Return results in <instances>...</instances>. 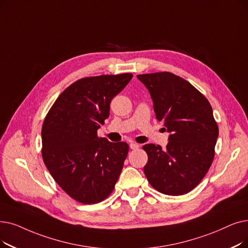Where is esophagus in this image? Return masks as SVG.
<instances>
[{
	"instance_id": "obj_1",
	"label": "esophagus",
	"mask_w": 248,
	"mask_h": 248,
	"mask_svg": "<svg viewBox=\"0 0 248 248\" xmlns=\"http://www.w3.org/2000/svg\"><path fill=\"white\" fill-rule=\"evenodd\" d=\"M139 147H140V146H139V144H137V143L132 142V143L130 144V148H131L132 150H137Z\"/></svg>"
}]
</instances>
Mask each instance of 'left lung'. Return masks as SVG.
Here are the masks:
<instances>
[{
	"label": "left lung",
	"mask_w": 248,
	"mask_h": 248,
	"mask_svg": "<svg viewBox=\"0 0 248 248\" xmlns=\"http://www.w3.org/2000/svg\"><path fill=\"white\" fill-rule=\"evenodd\" d=\"M137 77L151 94L156 118L170 133L165 149L143 146L148 155L144 173L164 195H185L200 184L214 160L219 127L212 106L189 82L172 73Z\"/></svg>",
	"instance_id": "left-lung-1"
}]
</instances>
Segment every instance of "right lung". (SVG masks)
Listing matches in <instances>:
<instances>
[{"instance_id":"obj_1","label":"right lung","mask_w":248,"mask_h":248,"mask_svg":"<svg viewBox=\"0 0 248 248\" xmlns=\"http://www.w3.org/2000/svg\"><path fill=\"white\" fill-rule=\"evenodd\" d=\"M133 74L86 77L64 89L41 128L44 162L61 188L75 201L97 203L108 198L128 153L125 142L98 137L109 104Z\"/></svg>"}]
</instances>
